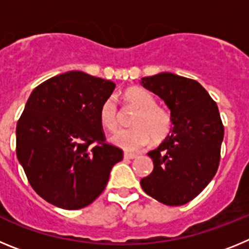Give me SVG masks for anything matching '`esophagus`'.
<instances>
[{
    "label": "esophagus",
    "mask_w": 249,
    "mask_h": 249,
    "mask_svg": "<svg viewBox=\"0 0 249 249\" xmlns=\"http://www.w3.org/2000/svg\"><path fill=\"white\" fill-rule=\"evenodd\" d=\"M136 157H137V155H135V153H129V152H126V153H124V158H126V160H133V158Z\"/></svg>",
    "instance_id": "esophagus-1"
}]
</instances>
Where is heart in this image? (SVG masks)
I'll use <instances>...</instances> for the list:
<instances>
[{"label": "heart", "mask_w": 249, "mask_h": 249, "mask_svg": "<svg viewBox=\"0 0 249 249\" xmlns=\"http://www.w3.org/2000/svg\"><path fill=\"white\" fill-rule=\"evenodd\" d=\"M123 97L129 106L138 109L131 121L132 128L122 129L112 136V143L124 151H140L153 141L163 142L172 132L173 114L166 107L157 105L151 92L140 87L126 89ZM100 121L107 131L114 132L120 126V111L113 96L106 98L100 107Z\"/></svg>", "instance_id": "obj_1"}]
</instances>
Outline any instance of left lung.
<instances>
[{
    "label": "left lung",
    "instance_id": "8db88e82",
    "mask_svg": "<svg viewBox=\"0 0 249 249\" xmlns=\"http://www.w3.org/2000/svg\"><path fill=\"white\" fill-rule=\"evenodd\" d=\"M173 114L172 133L148 156L153 171L141 179L142 190L166 206L196 198L212 181L221 160L224 127L217 103L197 81L164 73L142 78Z\"/></svg>",
    "mask_w": 249,
    "mask_h": 249
}]
</instances>
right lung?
I'll return each mask as SVG.
<instances>
[{
	"label": "right lung",
	"mask_w": 249,
	"mask_h": 249,
	"mask_svg": "<svg viewBox=\"0 0 249 249\" xmlns=\"http://www.w3.org/2000/svg\"><path fill=\"white\" fill-rule=\"evenodd\" d=\"M113 82L78 71L58 74L31 93L16 127V155L37 195L80 210L103 192L120 147L106 142L100 107Z\"/></svg>",
	"instance_id": "1"
}]
</instances>
